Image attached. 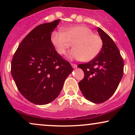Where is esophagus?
Segmentation results:
<instances>
[{"instance_id":"esophagus-1","label":"esophagus","mask_w":135,"mask_h":135,"mask_svg":"<svg viewBox=\"0 0 135 135\" xmlns=\"http://www.w3.org/2000/svg\"><path fill=\"white\" fill-rule=\"evenodd\" d=\"M71 65H72V66L73 68H74V69H75V68H77V65L76 64H73V63H72V64H71Z\"/></svg>"}]
</instances>
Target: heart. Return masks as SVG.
<instances>
[{"mask_svg": "<svg viewBox=\"0 0 135 135\" xmlns=\"http://www.w3.org/2000/svg\"><path fill=\"white\" fill-rule=\"evenodd\" d=\"M51 41L59 55H64L72 46L74 48L69 52V58H75L88 62L94 59L101 52L103 40L100 35L93 33L85 25L68 27L63 31H55Z\"/></svg>", "mask_w": 135, "mask_h": 135, "instance_id": "heart-1", "label": "heart"}]
</instances>
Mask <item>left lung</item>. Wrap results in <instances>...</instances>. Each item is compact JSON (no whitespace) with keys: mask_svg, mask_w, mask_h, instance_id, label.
Segmentation results:
<instances>
[{"mask_svg":"<svg viewBox=\"0 0 135 135\" xmlns=\"http://www.w3.org/2000/svg\"><path fill=\"white\" fill-rule=\"evenodd\" d=\"M98 32L103 40V47L95 58L78 65L84 72L79 86L88 100L101 103L112 97L118 87L123 75L124 61L110 37L100 28Z\"/></svg>","mask_w":135,"mask_h":135,"instance_id":"1","label":"left lung"}]
</instances>
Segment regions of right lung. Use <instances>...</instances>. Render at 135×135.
Returning <instances> with one entry per match:
<instances>
[{
  "label": "right lung",
  "instance_id": "right-lung-1",
  "mask_svg": "<svg viewBox=\"0 0 135 135\" xmlns=\"http://www.w3.org/2000/svg\"><path fill=\"white\" fill-rule=\"evenodd\" d=\"M60 20L43 23L25 37L13 56L11 75L18 90L29 102L46 105L55 100L73 71L51 41Z\"/></svg>",
  "mask_w": 135,
  "mask_h": 135
}]
</instances>
